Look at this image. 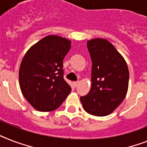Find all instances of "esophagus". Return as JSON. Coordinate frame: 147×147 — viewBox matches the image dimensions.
<instances>
[{"label":"esophagus","mask_w":147,"mask_h":147,"mask_svg":"<svg viewBox=\"0 0 147 147\" xmlns=\"http://www.w3.org/2000/svg\"><path fill=\"white\" fill-rule=\"evenodd\" d=\"M73 85H74V86H75V87H77V86L78 85V82H74Z\"/></svg>","instance_id":"1"}]
</instances>
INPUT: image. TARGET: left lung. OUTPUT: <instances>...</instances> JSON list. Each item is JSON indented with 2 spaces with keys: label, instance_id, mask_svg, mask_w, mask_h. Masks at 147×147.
I'll return each mask as SVG.
<instances>
[{
  "label": "left lung",
  "instance_id": "left-lung-1",
  "mask_svg": "<svg viewBox=\"0 0 147 147\" xmlns=\"http://www.w3.org/2000/svg\"><path fill=\"white\" fill-rule=\"evenodd\" d=\"M92 59V87L88 94L81 97L87 113L103 117L111 114L126 97L129 70L125 59L105 39L88 40Z\"/></svg>",
  "mask_w": 147,
  "mask_h": 147
}]
</instances>
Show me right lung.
Returning <instances> with one entry per match:
<instances>
[{"label": "right lung", "instance_id": "add662e5", "mask_svg": "<svg viewBox=\"0 0 147 147\" xmlns=\"http://www.w3.org/2000/svg\"><path fill=\"white\" fill-rule=\"evenodd\" d=\"M71 41L56 35L45 36L27 50L19 70L22 94L39 111H54L71 92L63 78V59Z\"/></svg>", "mask_w": 147, "mask_h": 147}]
</instances>
